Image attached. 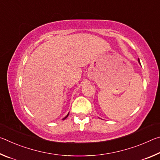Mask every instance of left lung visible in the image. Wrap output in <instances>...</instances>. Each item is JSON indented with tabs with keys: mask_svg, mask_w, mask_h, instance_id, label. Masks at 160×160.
<instances>
[{
	"mask_svg": "<svg viewBox=\"0 0 160 160\" xmlns=\"http://www.w3.org/2000/svg\"><path fill=\"white\" fill-rule=\"evenodd\" d=\"M138 63L140 64V60H139V58H138Z\"/></svg>",
	"mask_w": 160,
	"mask_h": 160,
	"instance_id": "1",
	"label": "left lung"
}]
</instances>
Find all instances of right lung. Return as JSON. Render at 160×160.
Here are the masks:
<instances>
[{
	"instance_id": "obj_1",
	"label": "right lung",
	"mask_w": 160,
	"mask_h": 160,
	"mask_svg": "<svg viewBox=\"0 0 160 160\" xmlns=\"http://www.w3.org/2000/svg\"><path fill=\"white\" fill-rule=\"evenodd\" d=\"M68 114H69V113H68V114H67V116H66V117H65V118H63V120H64V119H66V118L68 117Z\"/></svg>"
}]
</instances>
